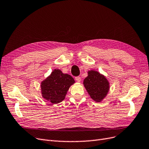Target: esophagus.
<instances>
[{
  "label": "esophagus",
  "mask_w": 149,
  "mask_h": 149,
  "mask_svg": "<svg viewBox=\"0 0 149 149\" xmlns=\"http://www.w3.org/2000/svg\"><path fill=\"white\" fill-rule=\"evenodd\" d=\"M75 80L77 81H78V82H80L81 81V78L80 77H76L75 78Z\"/></svg>",
  "instance_id": "34e87169"
}]
</instances>
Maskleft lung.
Instances as JSON below:
<instances>
[{"instance_id":"1","label":"left lung","mask_w":149,"mask_h":149,"mask_svg":"<svg viewBox=\"0 0 149 149\" xmlns=\"http://www.w3.org/2000/svg\"><path fill=\"white\" fill-rule=\"evenodd\" d=\"M84 85L91 98L97 102L106 97L110 89L109 82L106 77L94 70L88 72Z\"/></svg>"}]
</instances>
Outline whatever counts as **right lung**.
Returning a JSON list of instances; mask_svg holds the SVG:
<instances>
[{"label": "right lung", "instance_id": "1", "mask_svg": "<svg viewBox=\"0 0 149 149\" xmlns=\"http://www.w3.org/2000/svg\"><path fill=\"white\" fill-rule=\"evenodd\" d=\"M75 83L72 76L59 69H54L47 79L41 82V93L45 100L53 104L62 102L70 86Z\"/></svg>", "mask_w": 149, "mask_h": 149}]
</instances>
